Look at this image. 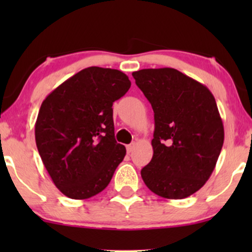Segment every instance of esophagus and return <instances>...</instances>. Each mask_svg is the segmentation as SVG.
<instances>
[{
    "label": "esophagus",
    "instance_id": "obj_1",
    "mask_svg": "<svg viewBox=\"0 0 252 252\" xmlns=\"http://www.w3.org/2000/svg\"><path fill=\"white\" fill-rule=\"evenodd\" d=\"M134 148H135V143H131V144H129V146H126V152L129 153H132V150H134Z\"/></svg>",
    "mask_w": 252,
    "mask_h": 252
}]
</instances>
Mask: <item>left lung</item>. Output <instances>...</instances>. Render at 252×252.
<instances>
[{
  "label": "left lung",
  "instance_id": "1",
  "mask_svg": "<svg viewBox=\"0 0 252 252\" xmlns=\"http://www.w3.org/2000/svg\"><path fill=\"white\" fill-rule=\"evenodd\" d=\"M154 110L152 161L144 184L166 199H184L209 180L224 143V126L211 91L175 68L132 72Z\"/></svg>",
  "mask_w": 252,
  "mask_h": 252
}]
</instances>
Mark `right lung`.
Wrapping results in <instances>:
<instances>
[{"label":"right lung","mask_w":252,"mask_h":252,"mask_svg":"<svg viewBox=\"0 0 252 252\" xmlns=\"http://www.w3.org/2000/svg\"><path fill=\"white\" fill-rule=\"evenodd\" d=\"M122 71L92 66L68 78L45 98L35 122V142L57 189L89 199L111 181L126 156L115 140L112 104L130 89Z\"/></svg>","instance_id":"add662e5"}]
</instances>
